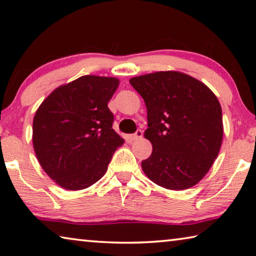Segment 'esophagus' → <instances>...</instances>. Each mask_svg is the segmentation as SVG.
I'll return each instance as SVG.
<instances>
[{"mask_svg": "<svg viewBox=\"0 0 256 256\" xmlns=\"http://www.w3.org/2000/svg\"><path fill=\"white\" fill-rule=\"evenodd\" d=\"M142 136H144V133H142L141 130H138L136 133L132 134L131 138H132V140H138V138H142Z\"/></svg>", "mask_w": 256, "mask_h": 256, "instance_id": "obj_1", "label": "esophagus"}]
</instances>
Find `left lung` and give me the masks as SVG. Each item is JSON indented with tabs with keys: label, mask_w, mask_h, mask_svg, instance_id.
<instances>
[{
	"label": "left lung",
	"mask_w": 256,
	"mask_h": 256,
	"mask_svg": "<svg viewBox=\"0 0 256 256\" xmlns=\"http://www.w3.org/2000/svg\"><path fill=\"white\" fill-rule=\"evenodd\" d=\"M144 98L148 116L144 138L152 154L141 162L150 180L182 190L196 185L218 157L222 110L216 94L196 78L160 71L130 79Z\"/></svg>",
	"instance_id": "1"
}]
</instances>
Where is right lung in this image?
<instances>
[{
	"label": "right lung",
	"instance_id": "obj_1",
	"mask_svg": "<svg viewBox=\"0 0 256 256\" xmlns=\"http://www.w3.org/2000/svg\"><path fill=\"white\" fill-rule=\"evenodd\" d=\"M120 80L84 76L60 86L40 104L32 122V146L44 172L60 188L79 190L105 175L124 144L112 128L108 102Z\"/></svg>",
	"mask_w": 256,
	"mask_h": 256
}]
</instances>
